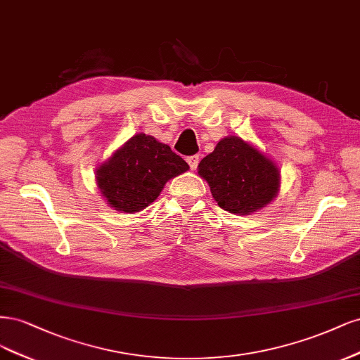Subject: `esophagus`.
I'll return each instance as SVG.
<instances>
[{
    "label": "esophagus",
    "mask_w": 360,
    "mask_h": 360,
    "mask_svg": "<svg viewBox=\"0 0 360 360\" xmlns=\"http://www.w3.org/2000/svg\"><path fill=\"white\" fill-rule=\"evenodd\" d=\"M187 163L190 165L191 170H194V169L197 167V165H199V157H197V155H191V157H188V158H187Z\"/></svg>",
    "instance_id": "1"
}]
</instances>
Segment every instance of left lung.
<instances>
[{"instance_id": "obj_1", "label": "left lung", "mask_w": 360, "mask_h": 360, "mask_svg": "<svg viewBox=\"0 0 360 360\" xmlns=\"http://www.w3.org/2000/svg\"><path fill=\"white\" fill-rule=\"evenodd\" d=\"M197 173L210 185L214 200L235 215H251L268 206L280 193L281 172L259 148L238 136H226Z\"/></svg>"}]
</instances>
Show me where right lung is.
<instances>
[{
	"label": "right lung",
	"mask_w": 360,
	"mask_h": 360,
	"mask_svg": "<svg viewBox=\"0 0 360 360\" xmlns=\"http://www.w3.org/2000/svg\"><path fill=\"white\" fill-rule=\"evenodd\" d=\"M188 169L169 145L139 133L98 165L96 184L115 211L134 214L157 200L167 181Z\"/></svg>",
	"instance_id": "add662e5"
}]
</instances>
